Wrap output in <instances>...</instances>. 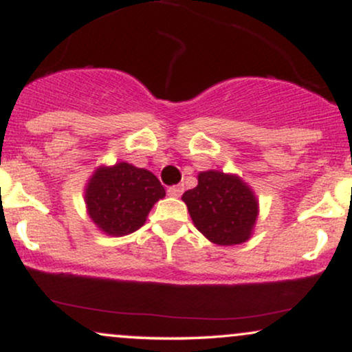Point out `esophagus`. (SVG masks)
<instances>
[{
	"label": "esophagus",
	"mask_w": 352,
	"mask_h": 352,
	"mask_svg": "<svg viewBox=\"0 0 352 352\" xmlns=\"http://www.w3.org/2000/svg\"><path fill=\"white\" fill-rule=\"evenodd\" d=\"M167 193L170 197H180L182 193H184V185H173V187H168V190H167Z\"/></svg>",
	"instance_id": "34e87169"
}]
</instances>
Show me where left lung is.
Instances as JSON below:
<instances>
[{"mask_svg":"<svg viewBox=\"0 0 352 352\" xmlns=\"http://www.w3.org/2000/svg\"><path fill=\"white\" fill-rule=\"evenodd\" d=\"M193 225L215 245H240L253 235L260 205L241 177L220 170L199 173V185L182 195Z\"/></svg>","mask_w":352,"mask_h":352,"instance_id":"1","label":"left lung"}]
</instances>
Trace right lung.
I'll return each instance as SVG.
<instances>
[{"mask_svg": "<svg viewBox=\"0 0 352 352\" xmlns=\"http://www.w3.org/2000/svg\"><path fill=\"white\" fill-rule=\"evenodd\" d=\"M165 188L147 168L127 162L99 165L84 188L87 215L107 236H125L139 230Z\"/></svg>", "mask_w": 352, "mask_h": 352, "instance_id": "obj_1", "label": "right lung"}]
</instances>
